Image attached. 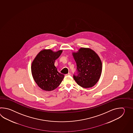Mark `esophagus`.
I'll list each match as a JSON object with an SVG mask.
<instances>
[{
    "label": "esophagus",
    "mask_w": 133,
    "mask_h": 133,
    "mask_svg": "<svg viewBox=\"0 0 133 133\" xmlns=\"http://www.w3.org/2000/svg\"><path fill=\"white\" fill-rule=\"evenodd\" d=\"M66 76H71V73H68V74H66V75H65Z\"/></svg>",
    "instance_id": "34e87169"
}]
</instances>
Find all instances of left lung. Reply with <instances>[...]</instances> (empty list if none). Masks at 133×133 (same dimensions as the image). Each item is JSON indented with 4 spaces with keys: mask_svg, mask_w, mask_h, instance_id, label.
Segmentation results:
<instances>
[{
    "mask_svg": "<svg viewBox=\"0 0 133 133\" xmlns=\"http://www.w3.org/2000/svg\"><path fill=\"white\" fill-rule=\"evenodd\" d=\"M76 63L77 74L74 80L82 88H91L96 85L101 76L102 64L98 55L90 48H82L73 53Z\"/></svg>",
    "mask_w": 133,
    "mask_h": 133,
    "instance_id": "8db88e82",
    "label": "left lung"
}]
</instances>
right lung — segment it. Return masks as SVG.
<instances>
[{
    "label": "right lung",
    "instance_id": "1",
    "mask_svg": "<svg viewBox=\"0 0 133 133\" xmlns=\"http://www.w3.org/2000/svg\"><path fill=\"white\" fill-rule=\"evenodd\" d=\"M62 50L53 52L44 49L35 58L31 65V72L35 81L42 90L50 91L57 88L64 78V75L58 72L54 65Z\"/></svg>",
    "mask_w": 133,
    "mask_h": 133
}]
</instances>
